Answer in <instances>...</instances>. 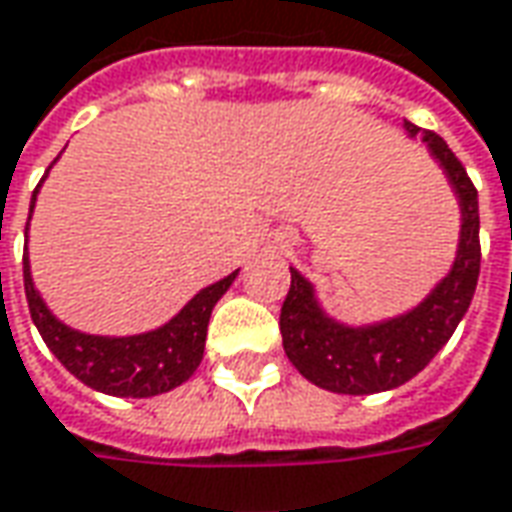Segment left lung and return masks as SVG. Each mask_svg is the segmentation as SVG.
I'll return each mask as SVG.
<instances>
[{
    "label": "left lung",
    "instance_id": "1",
    "mask_svg": "<svg viewBox=\"0 0 512 512\" xmlns=\"http://www.w3.org/2000/svg\"><path fill=\"white\" fill-rule=\"evenodd\" d=\"M412 139L426 142L460 204V243L448 274L415 308L367 325H347L325 314L314 283L291 269V288L280 311L288 361L316 387L339 395L387 392L415 378L443 350L474 300L479 280V198L462 162L434 131L403 123Z\"/></svg>",
    "mask_w": 512,
    "mask_h": 512
}]
</instances>
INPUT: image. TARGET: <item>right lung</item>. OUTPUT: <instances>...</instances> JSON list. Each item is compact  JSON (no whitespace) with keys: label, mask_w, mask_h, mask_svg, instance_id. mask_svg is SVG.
<instances>
[{"label":"right lung","mask_w":512,"mask_h":512,"mask_svg":"<svg viewBox=\"0 0 512 512\" xmlns=\"http://www.w3.org/2000/svg\"><path fill=\"white\" fill-rule=\"evenodd\" d=\"M44 179L38 182L30 198V218H33V207H36ZM30 218H27V229H30ZM27 229H24V238H27ZM235 277L238 271L201 288L179 314L159 328L134 333V336H95V333L69 328L47 308V302L33 283L30 257L24 246V294H27L30 316L41 339L47 342L52 356L78 381L114 398H154V395L182 387L204 358L212 308L227 294Z\"/></svg>","instance_id":"right-lung-1"}]
</instances>
